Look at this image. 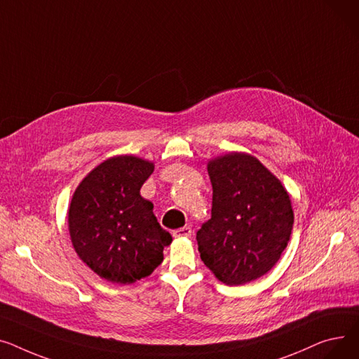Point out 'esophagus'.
<instances>
[{
  "mask_svg": "<svg viewBox=\"0 0 359 359\" xmlns=\"http://www.w3.org/2000/svg\"><path fill=\"white\" fill-rule=\"evenodd\" d=\"M172 235H174V238H189L193 235V229L189 226H184V227L174 230Z\"/></svg>",
  "mask_w": 359,
  "mask_h": 359,
  "instance_id": "esophagus-1",
  "label": "esophagus"
}]
</instances>
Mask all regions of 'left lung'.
Returning <instances> with one entry per match:
<instances>
[{"instance_id":"8db88e82","label":"left lung","mask_w":359,"mask_h":359,"mask_svg":"<svg viewBox=\"0 0 359 359\" xmlns=\"http://www.w3.org/2000/svg\"><path fill=\"white\" fill-rule=\"evenodd\" d=\"M212 219L197 231L204 265L226 285L254 281L277 264L294 223L281 181L252 155L231 152L210 161Z\"/></svg>"}]
</instances>
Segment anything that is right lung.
<instances>
[{"instance_id": "add662e5", "label": "right lung", "mask_w": 359, "mask_h": 359, "mask_svg": "<svg viewBox=\"0 0 359 359\" xmlns=\"http://www.w3.org/2000/svg\"><path fill=\"white\" fill-rule=\"evenodd\" d=\"M154 163L132 155L100 163L81 181L68 210L74 249L97 276L132 284L151 276L172 242L140 188Z\"/></svg>"}]
</instances>
